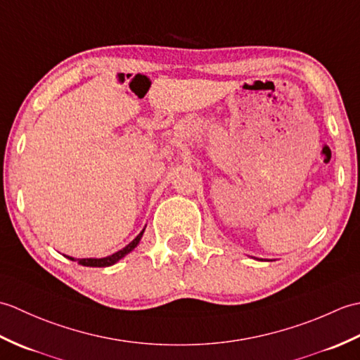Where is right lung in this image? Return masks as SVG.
Here are the masks:
<instances>
[{
  "instance_id": "right-lung-1",
  "label": "right lung",
  "mask_w": 360,
  "mask_h": 360,
  "mask_svg": "<svg viewBox=\"0 0 360 360\" xmlns=\"http://www.w3.org/2000/svg\"><path fill=\"white\" fill-rule=\"evenodd\" d=\"M145 231V229H143ZM143 231L136 236V238L129 243V244H127V246L124 248V249H120V250H117L116 254H112V255H110V257H105V258H74V257H68L70 259H72V262H79V264H82V266H88V267H106V266H112L114 263H117L120 258H124L127 254H129V252H131L137 244H139V241H141V238H142V235H143Z\"/></svg>"
}]
</instances>
